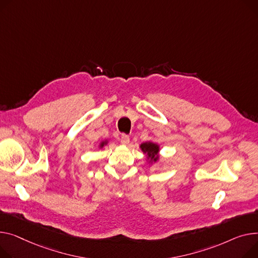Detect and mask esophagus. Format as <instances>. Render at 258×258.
<instances>
[{
  "label": "esophagus",
  "instance_id": "1",
  "mask_svg": "<svg viewBox=\"0 0 258 258\" xmlns=\"http://www.w3.org/2000/svg\"><path fill=\"white\" fill-rule=\"evenodd\" d=\"M120 142H121L123 145H127L130 143V137L125 134L121 135V137H120Z\"/></svg>",
  "mask_w": 258,
  "mask_h": 258
}]
</instances>
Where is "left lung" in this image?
Instances as JSON below:
<instances>
[{"mask_svg": "<svg viewBox=\"0 0 258 258\" xmlns=\"http://www.w3.org/2000/svg\"><path fill=\"white\" fill-rule=\"evenodd\" d=\"M141 149L147 153V156L153 160L157 161L158 160V152H159V146L157 144H154L152 142H147L141 144Z\"/></svg>", "mask_w": 258, "mask_h": 258, "instance_id": "left-lung-1", "label": "left lung"}]
</instances>
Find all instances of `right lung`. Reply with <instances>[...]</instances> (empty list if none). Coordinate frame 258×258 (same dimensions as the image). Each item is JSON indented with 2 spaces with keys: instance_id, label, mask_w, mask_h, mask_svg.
<instances>
[{
  "instance_id": "add662e5",
  "label": "right lung",
  "mask_w": 258,
  "mask_h": 258,
  "mask_svg": "<svg viewBox=\"0 0 258 258\" xmlns=\"http://www.w3.org/2000/svg\"><path fill=\"white\" fill-rule=\"evenodd\" d=\"M104 144H105V142H102V143H101V145H100V146H104Z\"/></svg>"
}]
</instances>
